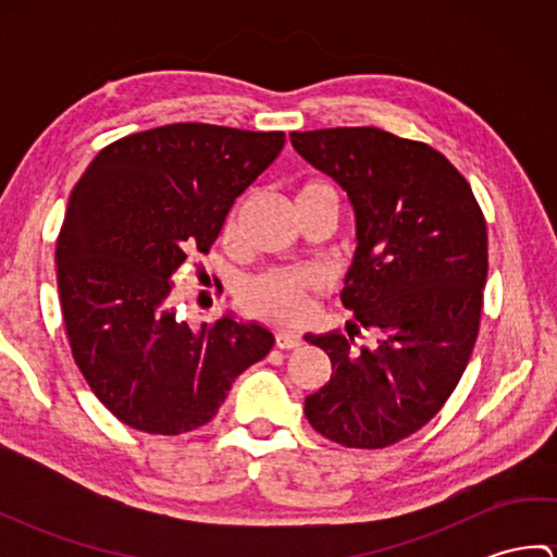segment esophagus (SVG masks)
<instances>
[{"mask_svg": "<svg viewBox=\"0 0 557 557\" xmlns=\"http://www.w3.org/2000/svg\"><path fill=\"white\" fill-rule=\"evenodd\" d=\"M301 335L297 333H289V330H280V333H275V345L280 349H297L301 347Z\"/></svg>", "mask_w": 557, "mask_h": 557, "instance_id": "esophagus-1", "label": "esophagus"}]
</instances>
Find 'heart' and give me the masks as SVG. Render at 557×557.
<instances>
[{"instance_id": "1", "label": "heart", "mask_w": 557, "mask_h": 557, "mask_svg": "<svg viewBox=\"0 0 557 557\" xmlns=\"http://www.w3.org/2000/svg\"><path fill=\"white\" fill-rule=\"evenodd\" d=\"M318 196L337 198L333 188L325 182H306L299 188L297 203L299 200H309ZM234 224L236 218L232 212L224 232L232 234ZM318 285H321V280H318L315 272L309 270H268L263 275H256L244 282L239 289V301L244 309L256 318H263V321L280 325H294L306 315L309 297L311 292L318 289Z\"/></svg>"}]
</instances>
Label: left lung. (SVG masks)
Returning <instances> with one entry per match:
<instances>
[{
    "instance_id": "left-lung-1",
    "label": "left lung",
    "mask_w": 557,
    "mask_h": 557,
    "mask_svg": "<svg viewBox=\"0 0 557 557\" xmlns=\"http://www.w3.org/2000/svg\"><path fill=\"white\" fill-rule=\"evenodd\" d=\"M315 170L345 188L357 251L342 289L354 332L375 329V348L339 330L306 335L333 375L304 413L327 441L387 447L417 433L453 395L479 335L488 275L486 220L443 152L375 126L292 132Z\"/></svg>"
}]
</instances>
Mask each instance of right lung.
I'll return each instance as SVG.
<instances>
[{"instance_id":"add662e5","label":"right lung","mask_w":557,"mask_h":557,"mask_svg":"<svg viewBox=\"0 0 557 557\" xmlns=\"http://www.w3.org/2000/svg\"><path fill=\"white\" fill-rule=\"evenodd\" d=\"M285 146L282 132L170 124L102 148L69 196L57 285L78 369L122 423L180 435L215 417L236 375L275 345L224 313L176 318L172 277L208 253L234 200Z\"/></svg>"}]
</instances>
